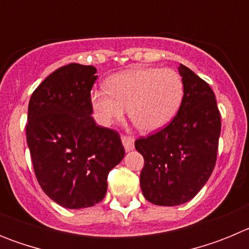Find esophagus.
<instances>
[{
    "instance_id": "obj_1",
    "label": "esophagus",
    "mask_w": 249,
    "mask_h": 249,
    "mask_svg": "<svg viewBox=\"0 0 249 249\" xmlns=\"http://www.w3.org/2000/svg\"><path fill=\"white\" fill-rule=\"evenodd\" d=\"M121 140H122L123 147H124L126 152H129L135 148V140H133V138L127 137V136H122V137H121Z\"/></svg>"
}]
</instances>
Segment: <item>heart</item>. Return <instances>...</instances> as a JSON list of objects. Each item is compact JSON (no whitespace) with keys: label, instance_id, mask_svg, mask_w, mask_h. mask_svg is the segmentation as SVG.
<instances>
[{"label":"heart","instance_id":"heart-1","mask_svg":"<svg viewBox=\"0 0 249 249\" xmlns=\"http://www.w3.org/2000/svg\"><path fill=\"white\" fill-rule=\"evenodd\" d=\"M107 89L91 92L96 120L105 127L128 117L140 131L152 133L167 126L183 100L181 76L171 68L133 67L107 80Z\"/></svg>","mask_w":249,"mask_h":249}]
</instances>
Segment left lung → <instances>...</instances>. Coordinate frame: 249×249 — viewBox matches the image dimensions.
Here are the masks:
<instances>
[{
	"instance_id": "1",
	"label": "left lung",
	"mask_w": 249,
	"mask_h": 249,
	"mask_svg": "<svg viewBox=\"0 0 249 249\" xmlns=\"http://www.w3.org/2000/svg\"><path fill=\"white\" fill-rule=\"evenodd\" d=\"M178 72L184 92L176 117L135 142L144 158L141 190L157 206H179L201 191L214 168L221 135V114L208 83L183 65Z\"/></svg>"
}]
</instances>
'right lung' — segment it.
Listing matches in <instances>:
<instances>
[{
    "mask_svg": "<svg viewBox=\"0 0 249 249\" xmlns=\"http://www.w3.org/2000/svg\"><path fill=\"white\" fill-rule=\"evenodd\" d=\"M93 66L59 67L31 96L26 126L35 175L43 192L59 206L81 210L100 203L107 175L124 157L116 131L96 124L91 89Z\"/></svg>",
    "mask_w": 249,
    "mask_h": 249,
    "instance_id": "right-lung-1",
    "label": "right lung"
}]
</instances>
